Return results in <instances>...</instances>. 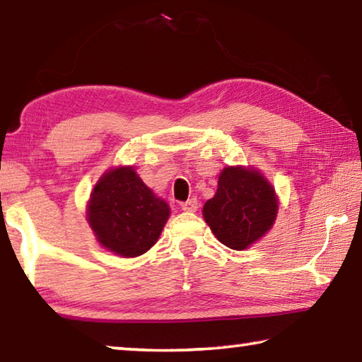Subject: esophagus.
Masks as SVG:
<instances>
[{
    "mask_svg": "<svg viewBox=\"0 0 362 362\" xmlns=\"http://www.w3.org/2000/svg\"><path fill=\"white\" fill-rule=\"evenodd\" d=\"M180 206H182V211H185V212H196V211H198V201H196V198L188 199V201H185V203H182Z\"/></svg>",
    "mask_w": 362,
    "mask_h": 362,
    "instance_id": "34e87169",
    "label": "esophagus"
}]
</instances>
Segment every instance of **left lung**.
Returning a JSON list of instances; mask_svg holds the SVG:
<instances>
[{
	"instance_id": "left-lung-1",
	"label": "left lung",
	"mask_w": 362,
	"mask_h": 362,
	"mask_svg": "<svg viewBox=\"0 0 362 362\" xmlns=\"http://www.w3.org/2000/svg\"><path fill=\"white\" fill-rule=\"evenodd\" d=\"M278 214L274 188L254 168L228 166L218 177L203 216L217 240L235 250L247 249L272 228Z\"/></svg>"
}]
</instances>
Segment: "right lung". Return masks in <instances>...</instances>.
I'll return each mask as SVG.
<instances>
[{"label": "right lung", "mask_w": 362, "mask_h": 362, "mask_svg": "<svg viewBox=\"0 0 362 362\" xmlns=\"http://www.w3.org/2000/svg\"><path fill=\"white\" fill-rule=\"evenodd\" d=\"M169 214L166 201L156 198L132 166L103 174L88 204L97 241L121 257H139L155 246Z\"/></svg>", "instance_id": "obj_1"}]
</instances>
